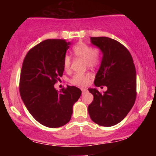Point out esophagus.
<instances>
[{"label": "esophagus", "instance_id": "esophagus-1", "mask_svg": "<svg viewBox=\"0 0 156 156\" xmlns=\"http://www.w3.org/2000/svg\"><path fill=\"white\" fill-rule=\"evenodd\" d=\"M81 89V92H82V93L85 92L87 90V89H85V88H81V89Z\"/></svg>", "mask_w": 156, "mask_h": 156}]
</instances>
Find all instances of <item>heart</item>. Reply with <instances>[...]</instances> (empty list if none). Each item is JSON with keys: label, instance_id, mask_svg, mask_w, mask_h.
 <instances>
[{"label": "heart", "instance_id": "heart-1", "mask_svg": "<svg viewBox=\"0 0 156 156\" xmlns=\"http://www.w3.org/2000/svg\"><path fill=\"white\" fill-rule=\"evenodd\" d=\"M73 52L77 58H83L85 61L86 65L89 67H94L99 64L101 59V52L99 48H92L85 42H78L73 48ZM63 66L65 70H69L71 67V58L68 55L64 56L63 60ZM89 74L76 73L69 81L75 86L83 87L87 85L90 79Z\"/></svg>", "mask_w": 156, "mask_h": 156}]
</instances>
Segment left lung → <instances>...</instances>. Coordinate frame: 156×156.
<instances>
[{"label":"left lung","instance_id":"left-lung-1","mask_svg":"<svg viewBox=\"0 0 156 156\" xmlns=\"http://www.w3.org/2000/svg\"><path fill=\"white\" fill-rule=\"evenodd\" d=\"M90 39L103 53L94 83L98 87L105 86L107 90L101 93L97 89H88L94 96L88 106L89 114L96 124L113 126L126 117L135 103V65L128 50L117 40L105 37Z\"/></svg>","mask_w":156,"mask_h":156}]
</instances>
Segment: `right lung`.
<instances>
[{
    "label": "right lung",
    "instance_id": "right-lung-1",
    "mask_svg": "<svg viewBox=\"0 0 156 156\" xmlns=\"http://www.w3.org/2000/svg\"><path fill=\"white\" fill-rule=\"evenodd\" d=\"M69 44L64 39H46L32 48L23 61L21 98L32 117L48 128L69 122L73 105L81 94L80 89L73 86H67L60 93L54 88L63 75V60Z\"/></svg>",
    "mask_w": 156,
    "mask_h": 156
}]
</instances>
